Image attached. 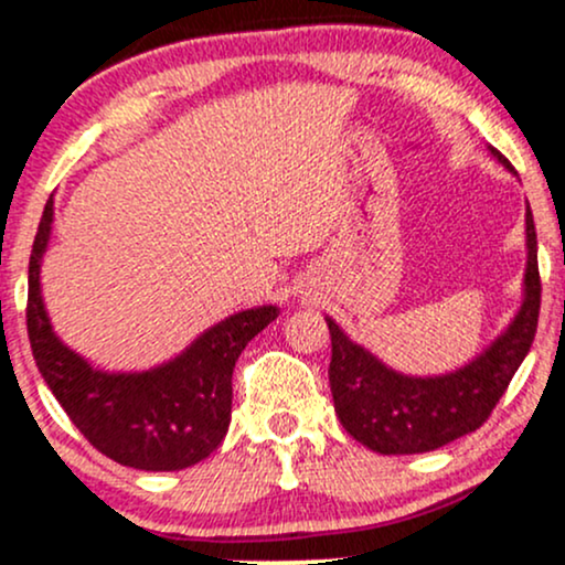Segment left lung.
I'll list each match as a JSON object with an SVG mask.
<instances>
[{
	"instance_id": "left-lung-1",
	"label": "left lung",
	"mask_w": 565,
	"mask_h": 565,
	"mask_svg": "<svg viewBox=\"0 0 565 565\" xmlns=\"http://www.w3.org/2000/svg\"><path fill=\"white\" fill-rule=\"evenodd\" d=\"M504 169L510 160L488 147ZM523 302L504 332L463 367L445 375H405L383 364L375 353L340 330L327 316L332 338L330 388L343 429L356 443L383 456L429 454L463 434L480 429L512 375L531 351L542 302L536 263V227L525 206Z\"/></svg>"
}]
</instances>
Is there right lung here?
I'll return each mask as SVG.
<instances>
[{
    "instance_id": "obj_1",
    "label": "right lung",
    "mask_w": 565,
    "mask_h": 565,
    "mask_svg": "<svg viewBox=\"0 0 565 565\" xmlns=\"http://www.w3.org/2000/svg\"><path fill=\"white\" fill-rule=\"evenodd\" d=\"M51 227L53 198L31 246L26 327L36 367L58 405L93 448L122 467L177 472L212 456L231 426L235 362L278 308L257 306L227 316L152 370L104 373L61 343L45 311L40 268Z\"/></svg>"
}]
</instances>
